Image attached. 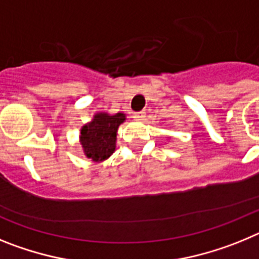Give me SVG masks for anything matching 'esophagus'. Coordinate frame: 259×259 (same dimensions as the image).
Listing matches in <instances>:
<instances>
[{
    "label": "esophagus",
    "instance_id": "obj_1",
    "mask_svg": "<svg viewBox=\"0 0 259 259\" xmlns=\"http://www.w3.org/2000/svg\"><path fill=\"white\" fill-rule=\"evenodd\" d=\"M134 118L137 119V120H143L144 118H145V111H136V113H134Z\"/></svg>",
    "mask_w": 259,
    "mask_h": 259
}]
</instances>
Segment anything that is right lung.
Wrapping results in <instances>:
<instances>
[{"label": "right lung", "mask_w": 259, "mask_h": 259, "mask_svg": "<svg viewBox=\"0 0 259 259\" xmlns=\"http://www.w3.org/2000/svg\"><path fill=\"white\" fill-rule=\"evenodd\" d=\"M124 114L107 115L100 113L92 122L84 125L81 130V145L84 153L92 161H104L115 150L116 131L120 123L124 122Z\"/></svg>", "instance_id": "right-lung-1"}]
</instances>
